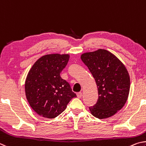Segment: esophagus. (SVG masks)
<instances>
[{"instance_id":"34e87169","label":"esophagus","mask_w":146,"mask_h":146,"mask_svg":"<svg viewBox=\"0 0 146 146\" xmlns=\"http://www.w3.org/2000/svg\"><path fill=\"white\" fill-rule=\"evenodd\" d=\"M77 97L78 98H81V97H82V93L81 92L77 93Z\"/></svg>"}]
</instances>
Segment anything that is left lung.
Returning <instances> with one entry per match:
<instances>
[{
	"instance_id": "1",
	"label": "left lung",
	"mask_w": 146,
	"mask_h": 146,
	"mask_svg": "<svg viewBox=\"0 0 146 146\" xmlns=\"http://www.w3.org/2000/svg\"><path fill=\"white\" fill-rule=\"evenodd\" d=\"M81 59L98 86V99L95 105L89 107L91 113L99 119L113 116L128 98L130 78L126 68L115 56L104 49L84 53Z\"/></svg>"
}]
</instances>
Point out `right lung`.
Here are the masks:
<instances>
[{"mask_svg": "<svg viewBox=\"0 0 146 146\" xmlns=\"http://www.w3.org/2000/svg\"><path fill=\"white\" fill-rule=\"evenodd\" d=\"M68 54H51L38 59L28 73L25 83L29 105L43 117L54 119L65 110L76 94L60 76L67 65Z\"/></svg>", "mask_w": 146, "mask_h": 146, "instance_id": "obj_1", "label": "right lung"}]
</instances>
